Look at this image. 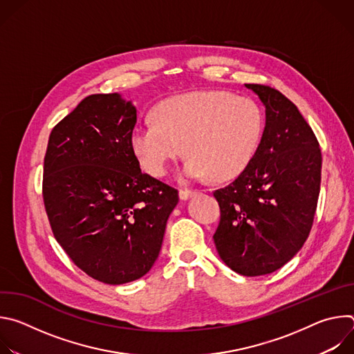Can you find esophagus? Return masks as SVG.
Wrapping results in <instances>:
<instances>
[{
  "instance_id": "34e87169",
  "label": "esophagus",
  "mask_w": 354,
  "mask_h": 354,
  "mask_svg": "<svg viewBox=\"0 0 354 354\" xmlns=\"http://www.w3.org/2000/svg\"><path fill=\"white\" fill-rule=\"evenodd\" d=\"M193 194H196V190H190V189H179V197L182 200H186L189 197H192Z\"/></svg>"
}]
</instances>
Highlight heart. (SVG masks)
<instances>
[{
    "mask_svg": "<svg viewBox=\"0 0 354 354\" xmlns=\"http://www.w3.org/2000/svg\"><path fill=\"white\" fill-rule=\"evenodd\" d=\"M156 122L131 133V147L141 167L162 176L168 165L186 153L185 179L239 176L254 160L263 131L255 100L224 91H197L169 97L154 111Z\"/></svg>",
    "mask_w": 354,
    "mask_h": 354,
    "instance_id": "b5f03b06",
    "label": "heart"
}]
</instances>
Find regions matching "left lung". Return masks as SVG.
<instances>
[{
  "label": "left lung",
  "instance_id": "left-lung-1",
  "mask_svg": "<svg viewBox=\"0 0 354 354\" xmlns=\"http://www.w3.org/2000/svg\"><path fill=\"white\" fill-rule=\"evenodd\" d=\"M265 105L266 123L254 160L228 186L213 192L220 223L213 235L220 258L242 276L269 274L307 241L321 189L319 142L280 91L245 84Z\"/></svg>",
  "mask_w": 354,
  "mask_h": 354
}]
</instances>
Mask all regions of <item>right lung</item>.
I'll list each match as a JSON object with an SVG mask.
<instances>
[{
  "label": "right lung",
  "mask_w": 354,
  "mask_h": 354,
  "mask_svg": "<svg viewBox=\"0 0 354 354\" xmlns=\"http://www.w3.org/2000/svg\"><path fill=\"white\" fill-rule=\"evenodd\" d=\"M137 109L95 93L50 133L43 201L53 235L88 276L106 284L142 277L157 261L178 190L142 174L131 147Z\"/></svg>",
  "instance_id": "1"
}]
</instances>
